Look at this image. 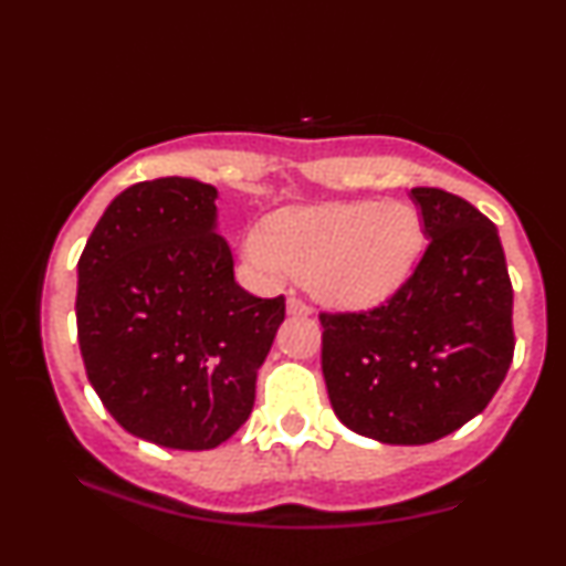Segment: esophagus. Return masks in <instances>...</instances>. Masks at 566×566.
<instances>
[{
    "mask_svg": "<svg viewBox=\"0 0 566 566\" xmlns=\"http://www.w3.org/2000/svg\"><path fill=\"white\" fill-rule=\"evenodd\" d=\"M287 314H292V316H308L311 314V305L303 303L301 297H287Z\"/></svg>",
    "mask_w": 566,
    "mask_h": 566,
    "instance_id": "34e87169",
    "label": "esophagus"
}]
</instances>
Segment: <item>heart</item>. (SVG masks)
<instances>
[{"label":"heart","mask_w":566,"mask_h":566,"mask_svg":"<svg viewBox=\"0 0 566 566\" xmlns=\"http://www.w3.org/2000/svg\"><path fill=\"white\" fill-rule=\"evenodd\" d=\"M423 247V220L405 201H329L279 212L250 229L242 258L265 284L297 274L322 303L369 308L407 282Z\"/></svg>","instance_id":"obj_1"}]
</instances>
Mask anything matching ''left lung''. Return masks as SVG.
I'll list each match as a JSON object with an SVG mask.
<instances>
[{
    "instance_id": "8db88e82",
    "label": "left lung",
    "mask_w": 566,
    "mask_h": 566,
    "mask_svg": "<svg viewBox=\"0 0 566 566\" xmlns=\"http://www.w3.org/2000/svg\"><path fill=\"white\" fill-rule=\"evenodd\" d=\"M428 247L380 308L322 314V373L343 426L428 444L476 418L513 359V290L495 223L441 188H412Z\"/></svg>"
}]
</instances>
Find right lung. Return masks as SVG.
Returning a JSON list of instances; mask_svg holds the SVG:
<instances>
[{
  "label": "right lung",
  "mask_w": 566,
  "mask_h": 566,
  "mask_svg": "<svg viewBox=\"0 0 566 566\" xmlns=\"http://www.w3.org/2000/svg\"><path fill=\"white\" fill-rule=\"evenodd\" d=\"M218 188L157 178L112 199L76 265V333L90 386L127 433L212 450L255 405L284 297L233 279Z\"/></svg>",
  "instance_id": "add662e5"
}]
</instances>
